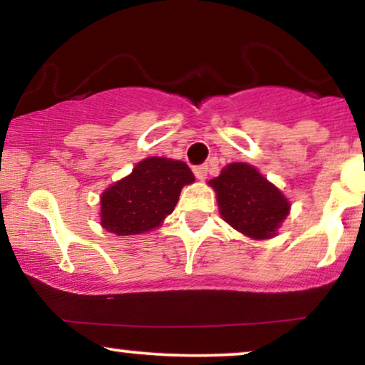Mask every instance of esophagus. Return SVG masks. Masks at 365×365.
<instances>
[{
  "label": "esophagus",
  "mask_w": 365,
  "mask_h": 365,
  "mask_svg": "<svg viewBox=\"0 0 365 365\" xmlns=\"http://www.w3.org/2000/svg\"><path fill=\"white\" fill-rule=\"evenodd\" d=\"M192 173H195V175L200 179V181H203V179H207L208 165H196L195 169H192Z\"/></svg>",
  "instance_id": "1"
}]
</instances>
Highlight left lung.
Listing matches in <instances>:
<instances>
[{"mask_svg": "<svg viewBox=\"0 0 365 365\" xmlns=\"http://www.w3.org/2000/svg\"><path fill=\"white\" fill-rule=\"evenodd\" d=\"M208 184L217 192L222 218L251 239L273 237L290 212L282 191L250 164H229Z\"/></svg>", "mask_w": 365, "mask_h": 365, "instance_id": "left-lung-1", "label": "left lung"}]
</instances>
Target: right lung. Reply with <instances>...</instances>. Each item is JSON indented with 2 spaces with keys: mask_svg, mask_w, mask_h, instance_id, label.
<instances>
[{
  "mask_svg": "<svg viewBox=\"0 0 365 365\" xmlns=\"http://www.w3.org/2000/svg\"><path fill=\"white\" fill-rule=\"evenodd\" d=\"M191 182L195 175L184 162L145 158L130 175L102 192L101 224L115 235L148 232L174 212L182 186Z\"/></svg>",
  "mask_w": 365,
  "mask_h": 365,
  "instance_id": "add662e5",
  "label": "right lung"
}]
</instances>
